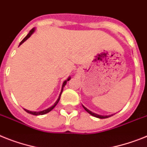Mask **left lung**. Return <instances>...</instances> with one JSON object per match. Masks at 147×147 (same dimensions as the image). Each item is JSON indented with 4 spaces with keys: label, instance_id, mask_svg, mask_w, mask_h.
<instances>
[{
    "label": "left lung",
    "instance_id": "8db88e82",
    "mask_svg": "<svg viewBox=\"0 0 147 147\" xmlns=\"http://www.w3.org/2000/svg\"><path fill=\"white\" fill-rule=\"evenodd\" d=\"M83 108H84V110L86 111L87 112H88L90 114H91L92 116H93V117H97V118H100V119H105V118H108V117H111L112 115H110V116H102V115H98V114H97V113H93V112L90 111V110H88L87 108H86L84 107V106L83 105Z\"/></svg>",
    "mask_w": 147,
    "mask_h": 147
}]
</instances>
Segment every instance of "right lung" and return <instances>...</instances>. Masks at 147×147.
Here are the masks:
<instances>
[{
    "instance_id": "add662e5",
    "label": "right lung",
    "mask_w": 147,
    "mask_h": 147,
    "mask_svg": "<svg viewBox=\"0 0 147 147\" xmlns=\"http://www.w3.org/2000/svg\"><path fill=\"white\" fill-rule=\"evenodd\" d=\"M34 30H35V29H34V28H33V29H32L31 30H30V31L29 32V34H28V35L26 36L25 37H24V39H23V40H22V41L21 42L20 44H19V45H22V43L24 42L25 41V40H27V39H28V38H29L30 36L32 35V34H33V33H34ZM69 80H70V78H69V79H68L67 81H64V82H63V86H62V90H61V92H60V96H59L58 99H57V102H55V105H54L51 106V107H50V108H48V109L44 110V111H38V112H36V111H28V110H27V109H24V111H25L26 112H28V113H30V114H33V115H43V114H45V113H49V112H50L51 111V110H52L53 108H55V106L57 105V103H58L59 100H60V96H61V93H62V92H63V89L64 86H65V85L66 84V82H67L68 81H69Z\"/></svg>"
}]
</instances>
